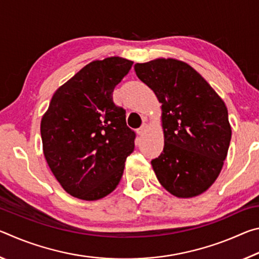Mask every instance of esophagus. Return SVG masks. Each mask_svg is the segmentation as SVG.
I'll return each mask as SVG.
<instances>
[{
    "label": "esophagus",
    "mask_w": 259,
    "mask_h": 259,
    "mask_svg": "<svg viewBox=\"0 0 259 259\" xmlns=\"http://www.w3.org/2000/svg\"><path fill=\"white\" fill-rule=\"evenodd\" d=\"M146 129H147V124L144 123L142 126H140L139 129H137V134L142 136V135H144V134L146 133Z\"/></svg>",
    "instance_id": "obj_1"
}]
</instances>
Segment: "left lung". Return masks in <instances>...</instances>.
Returning a JSON list of instances; mask_svg holds the SVG:
<instances>
[{
  "mask_svg": "<svg viewBox=\"0 0 259 259\" xmlns=\"http://www.w3.org/2000/svg\"><path fill=\"white\" fill-rule=\"evenodd\" d=\"M135 72L161 103L163 152L152 160L157 181L177 198L202 194L222 171L232 129L223 99L182 60L137 63Z\"/></svg>",
  "mask_w": 259,
  "mask_h": 259,
  "instance_id": "8db88e82",
  "label": "left lung"
}]
</instances>
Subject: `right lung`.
Masks as SVG:
<instances>
[{"label":"right lung","instance_id":"obj_1","mask_svg":"<svg viewBox=\"0 0 259 259\" xmlns=\"http://www.w3.org/2000/svg\"><path fill=\"white\" fill-rule=\"evenodd\" d=\"M121 57L94 60L60 85L41 120L43 154L61 187L96 201L115 190L136 135L113 90L133 66Z\"/></svg>","mask_w":259,"mask_h":259}]
</instances>
